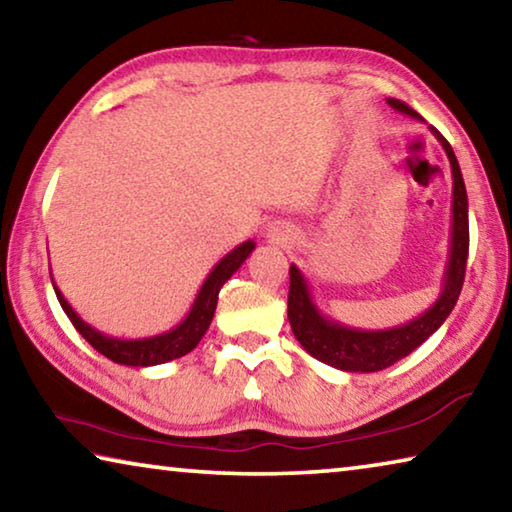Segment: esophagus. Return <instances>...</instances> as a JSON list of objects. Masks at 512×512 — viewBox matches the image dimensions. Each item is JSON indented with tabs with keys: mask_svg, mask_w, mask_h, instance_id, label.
Here are the masks:
<instances>
[{
	"mask_svg": "<svg viewBox=\"0 0 512 512\" xmlns=\"http://www.w3.org/2000/svg\"><path fill=\"white\" fill-rule=\"evenodd\" d=\"M268 239L275 241V244H287V241L291 239V230L287 228V225L275 223L268 228Z\"/></svg>",
	"mask_w": 512,
	"mask_h": 512,
	"instance_id": "34e87169",
	"label": "esophagus"
}]
</instances>
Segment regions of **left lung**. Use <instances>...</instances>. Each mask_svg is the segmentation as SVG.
<instances>
[{
	"label": "left lung",
	"mask_w": 512,
	"mask_h": 512,
	"mask_svg": "<svg viewBox=\"0 0 512 512\" xmlns=\"http://www.w3.org/2000/svg\"><path fill=\"white\" fill-rule=\"evenodd\" d=\"M388 106L395 108L402 115H409L418 121H424L418 112L406 106L400 99H386ZM429 131L436 135V140L443 144V149L452 164V237H449V259L443 277V291L438 300L420 314L400 327L379 329H354L341 325L339 320H332L320 314L314 298H311L309 284L296 264L289 268V323L298 343L311 357L327 363V366L339 368L345 372H377L393 366L406 354H411L418 345H422L436 329L445 323L452 314L458 296H461L465 280L467 253H470V221H467V192L463 183V173L458 167V160L452 146L440 135L436 128L429 126Z\"/></svg>",
	"instance_id": "1"
}]
</instances>
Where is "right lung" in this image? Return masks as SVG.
<instances>
[{
  "mask_svg": "<svg viewBox=\"0 0 512 512\" xmlns=\"http://www.w3.org/2000/svg\"><path fill=\"white\" fill-rule=\"evenodd\" d=\"M255 250V241H244L235 250H230L219 264L212 268V273L205 277L201 291L194 300L189 314L183 318V323H178L169 332L149 336V339H115V336H108L94 329L92 325L85 323V320L76 314L72 305L65 300L63 293L56 287L54 277H51V284H54L56 298L60 307L72 320L85 341H88L94 350L101 352L103 357L110 361L121 363V366H135V368H146V366H158V363H167L178 357H185L187 352H192L198 341L203 339L207 327H210L216 309V300H219V291L225 282L230 280L232 273H237V268L246 262V257ZM51 275V271H49Z\"/></svg>",
  "mask_w": 512,
  "mask_h": 512,
  "instance_id": "1",
  "label": "right lung"
}]
</instances>
